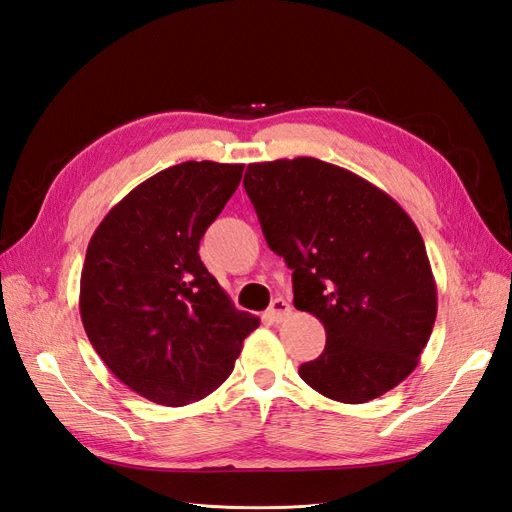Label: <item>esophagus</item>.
Here are the masks:
<instances>
[{"mask_svg": "<svg viewBox=\"0 0 512 512\" xmlns=\"http://www.w3.org/2000/svg\"><path fill=\"white\" fill-rule=\"evenodd\" d=\"M290 314H292V305H290L286 299L277 297V299H273V301H271L269 316H271L275 322H282V320H286Z\"/></svg>", "mask_w": 512, "mask_h": 512, "instance_id": "esophagus-1", "label": "esophagus"}]
</instances>
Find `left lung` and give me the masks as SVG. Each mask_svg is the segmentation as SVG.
<instances>
[{"mask_svg":"<svg viewBox=\"0 0 512 512\" xmlns=\"http://www.w3.org/2000/svg\"><path fill=\"white\" fill-rule=\"evenodd\" d=\"M243 188L271 250L292 269L294 307L327 331L299 376L320 395L365 404L406 380L438 314L421 232L395 200L316 158L250 164Z\"/></svg>","mask_w":512,"mask_h":512,"instance_id":"8db88e82","label":"left lung"}]
</instances>
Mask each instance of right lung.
Instances as JSON below:
<instances>
[{
  "instance_id": "obj_1",
  "label": "right lung",
  "mask_w": 512,
  "mask_h": 512,
  "mask_svg": "<svg viewBox=\"0 0 512 512\" xmlns=\"http://www.w3.org/2000/svg\"><path fill=\"white\" fill-rule=\"evenodd\" d=\"M241 175L243 164L170 166L119 200L87 245L85 333L106 367L153 404L179 408L213 393L260 324L198 256Z\"/></svg>"
}]
</instances>
